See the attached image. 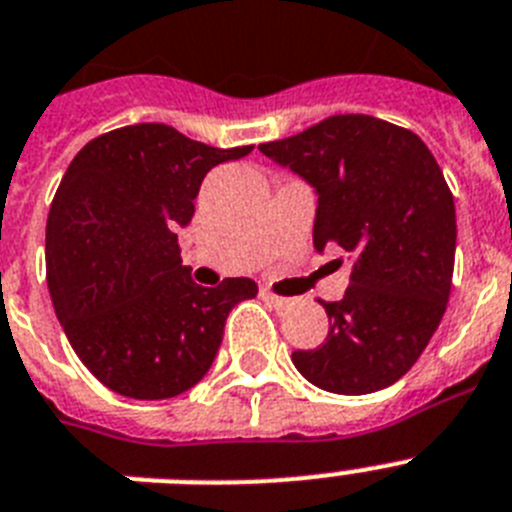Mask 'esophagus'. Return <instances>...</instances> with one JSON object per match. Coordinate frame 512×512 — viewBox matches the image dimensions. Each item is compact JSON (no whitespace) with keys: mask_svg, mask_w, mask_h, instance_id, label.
<instances>
[{"mask_svg":"<svg viewBox=\"0 0 512 512\" xmlns=\"http://www.w3.org/2000/svg\"><path fill=\"white\" fill-rule=\"evenodd\" d=\"M261 298H264L266 303L272 305V308H277V310L287 308V305L292 303L290 298H279V295H274V292H269V290H261Z\"/></svg>","mask_w":512,"mask_h":512,"instance_id":"34e87169","label":"esophagus"}]
</instances>
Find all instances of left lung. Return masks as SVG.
I'll return each instance as SVG.
<instances>
[{
  "mask_svg": "<svg viewBox=\"0 0 512 512\" xmlns=\"http://www.w3.org/2000/svg\"><path fill=\"white\" fill-rule=\"evenodd\" d=\"M259 150L316 191V251L339 246L352 264L344 298L323 303L326 342L292 352L295 368L344 396L388 388L425 352L451 295L456 207L443 170L414 131L362 113Z\"/></svg>",
  "mask_w": 512,
  "mask_h": 512,
  "instance_id": "left-lung-1",
  "label": "left lung"
}]
</instances>
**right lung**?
Masks as SVG:
<instances>
[{
	"instance_id": "right-lung-1",
	"label": "right lung",
	"mask_w": 512,
	"mask_h": 512,
	"mask_svg": "<svg viewBox=\"0 0 512 512\" xmlns=\"http://www.w3.org/2000/svg\"><path fill=\"white\" fill-rule=\"evenodd\" d=\"M251 150L134 124L69 163L46 222L48 292L77 357L111 391L142 401L189 391L212 368L227 313L256 298L248 277L196 285L176 235L209 170Z\"/></svg>"
}]
</instances>
